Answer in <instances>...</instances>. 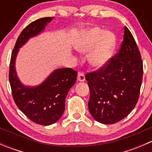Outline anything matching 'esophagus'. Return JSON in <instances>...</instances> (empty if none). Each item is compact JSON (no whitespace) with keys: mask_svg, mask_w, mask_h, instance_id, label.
I'll list each match as a JSON object with an SVG mask.
<instances>
[{"mask_svg":"<svg viewBox=\"0 0 152 152\" xmlns=\"http://www.w3.org/2000/svg\"><path fill=\"white\" fill-rule=\"evenodd\" d=\"M77 79L79 82H84V81L85 80V74H84L83 72H79V73H78Z\"/></svg>","mask_w":152,"mask_h":152,"instance_id":"esophagus-1","label":"esophagus"}]
</instances>
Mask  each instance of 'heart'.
I'll list each match as a JSON object with an SVG mask.
<instances>
[{
    "mask_svg": "<svg viewBox=\"0 0 152 152\" xmlns=\"http://www.w3.org/2000/svg\"><path fill=\"white\" fill-rule=\"evenodd\" d=\"M115 45V37L111 32L95 27L90 29L84 36L78 45L82 52H88L94 48L89 60L90 64L96 68L104 66L110 59Z\"/></svg>",
    "mask_w": 152,
    "mask_h": 152,
    "instance_id": "b5f03b06",
    "label": "heart"
}]
</instances>
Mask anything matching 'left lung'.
<instances>
[{
	"instance_id": "8db88e82",
	"label": "left lung",
	"mask_w": 152,
	"mask_h": 152,
	"mask_svg": "<svg viewBox=\"0 0 152 152\" xmlns=\"http://www.w3.org/2000/svg\"><path fill=\"white\" fill-rule=\"evenodd\" d=\"M143 67L140 50L126 26L116 54L104 66L86 73L90 89L88 109L97 121L117 123L134 108L142 84Z\"/></svg>"
}]
</instances>
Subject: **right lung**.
<instances>
[{"instance_id":"add662e5","label":"right lung","mask_w":152,"mask_h":152,"mask_svg":"<svg viewBox=\"0 0 152 152\" xmlns=\"http://www.w3.org/2000/svg\"><path fill=\"white\" fill-rule=\"evenodd\" d=\"M53 18L49 17L33 21L21 31L12 52L9 73L12 97L16 105L31 121L43 126L54 124L62 117L65 98L76 82L77 72L70 67L57 69L40 85L29 87L23 86L19 81L15 63L19 48L29 38L44 30Z\"/></svg>"}]
</instances>
